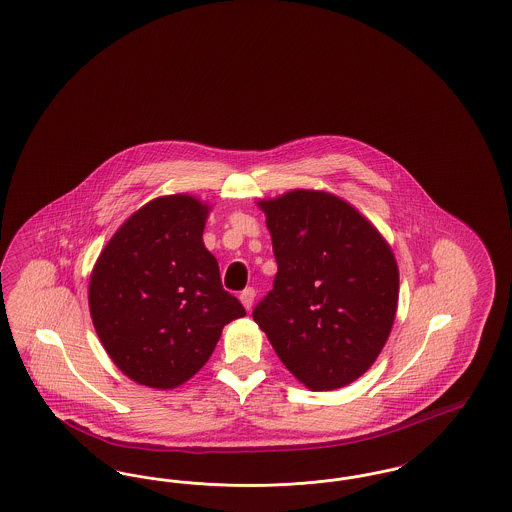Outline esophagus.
<instances>
[{
    "label": "esophagus",
    "mask_w": 512,
    "mask_h": 512,
    "mask_svg": "<svg viewBox=\"0 0 512 512\" xmlns=\"http://www.w3.org/2000/svg\"><path fill=\"white\" fill-rule=\"evenodd\" d=\"M240 299L244 303L245 309L249 311L253 307V299H255V290L253 288H245L244 292L240 293Z\"/></svg>",
    "instance_id": "34e87169"
}]
</instances>
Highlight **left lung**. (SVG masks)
<instances>
[{
	"label": "left lung",
	"mask_w": 512,
	"mask_h": 512,
	"mask_svg": "<svg viewBox=\"0 0 512 512\" xmlns=\"http://www.w3.org/2000/svg\"><path fill=\"white\" fill-rule=\"evenodd\" d=\"M259 205L278 272L253 320L309 390L347 386L390 336L399 297L390 245L336 195L293 190Z\"/></svg>",
	"instance_id": "left-lung-1"
}]
</instances>
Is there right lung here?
I'll return each instance as SVG.
<instances>
[{"instance_id":"1","label":"right lung","mask_w":512,"mask_h":512,"mask_svg":"<svg viewBox=\"0 0 512 512\" xmlns=\"http://www.w3.org/2000/svg\"><path fill=\"white\" fill-rule=\"evenodd\" d=\"M207 205L190 195L149 201L122 224L90 278V313L113 363L138 384L171 390L211 357L244 305L203 245Z\"/></svg>"}]
</instances>
